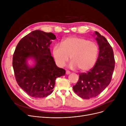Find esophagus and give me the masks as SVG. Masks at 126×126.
<instances>
[{
  "mask_svg": "<svg viewBox=\"0 0 126 126\" xmlns=\"http://www.w3.org/2000/svg\"><path fill=\"white\" fill-rule=\"evenodd\" d=\"M70 73H71L70 71H68V70H67V71H66V75H69V74H70Z\"/></svg>",
  "mask_w": 126,
  "mask_h": 126,
  "instance_id": "1",
  "label": "esophagus"
}]
</instances>
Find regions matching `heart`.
<instances>
[{"label":"heart","instance_id":"b5f03b06","mask_svg":"<svg viewBox=\"0 0 126 126\" xmlns=\"http://www.w3.org/2000/svg\"><path fill=\"white\" fill-rule=\"evenodd\" d=\"M53 55L56 62L63 67L70 57L71 69L78 68L82 71L92 69L96 63L99 49L94 41L80 37H68L60 45H56L53 49Z\"/></svg>","mask_w":126,"mask_h":126}]
</instances>
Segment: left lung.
I'll use <instances>...</instances> for the list:
<instances>
[{
	"mask_svg": "<svg viewBox=\"0 0 126 126\" xmlns=\"http://www.w3.org/2000/svg\"><path fill=\"white\" fill-rule=\"evenodd\" d=\"M99 46V56L94 67L87 72L79 74L73 86L74 92L83 99H89L99 94L111 81L115 60L113 49L106 38L95 32Z\"/></svg>",
	"mask_w": 126,
	"mask_h": 126,
	"instance_id": "obj_1",
	"label": "left lung"
}]
</instances>
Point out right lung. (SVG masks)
<instances>
[{"instance_id":"right-lung-1","label":"right lung","mask_w":126,"mask_h":126,"mask_svg":"<svg viewBox=\"0 0 126 126\" xmlns=\"http://www.w3.org/2000/svg\"><path fill=\"white\" fill-rule=\"evenodd\" d=\"M52 32L36 30L19 42L13 58L15 78L18 85L30 96L40 98L53 91L57 78L64 76L66 71L57 67L49 47L56 39ZM28 58L35 60V66L29 67Z\"/></svg>"}]
</instances>
